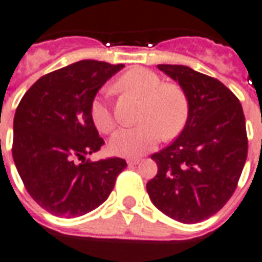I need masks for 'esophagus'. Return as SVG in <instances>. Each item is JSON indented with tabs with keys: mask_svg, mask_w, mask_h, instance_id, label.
Wrapping results in <instances>:
<instances>
[{
	"mask_svg": "<svg viewBox=\"0 0 262 262\" xmlns=\"http://www.w3.org/2000/svg\"><path fill=\"white\" fill-rule=\"evenodd\" d=\"M126 162L129 166H133V165H137V163H140V158H130V159H127Z\"/></svg>",
	"mask_w": 262,
	"mask_h": 262,
	"instance_id": "esophagus-1",
	"label": "esophagus"
}]
</instances>
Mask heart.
Instances as JSON below:
<instances>
[{"label":"heart","instance_id":"1","mask_svg":"<svg viewBox=\"0 0 262 262\" xmlns=\"http://www.w3.org/2000/svg\"><path fill=\"white\" fill-rule=\"evenodd\" d=\"M117 89L129 92L141 99L140 125L122 127L110 140V149L115 155L137 158L148 152L161 137H174L184 127L188 118V99L181 86L163 83L162 78L151 70L136 67L123 74L115 83ZM92 119L101 133L115 127V119L103 96L92 103Z\"/></svg>","mask_w":262,"mask_h":262}]
</instances>
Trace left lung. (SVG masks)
Returning a JSON list of instances; mask_svg holds the SVG:
<instances>
[{"mask_svg":"<svg viewBox=\"0 0 262 262\" xmlns=\"http://www.w3.org/2000/svg\"><path fill=\"white\" fill-rule=\"evenodd\" d=\"M157 67L185 92L188 118L179 137L151 157L158 173L147 192L170 219L195 224L215 214L236 189L247 158L242 104L215 78L187 66Z\"/></svg>","mask_w":262,"mask_h":262,"instance_id":"obj_1","label":"left lung"}]
</instances>
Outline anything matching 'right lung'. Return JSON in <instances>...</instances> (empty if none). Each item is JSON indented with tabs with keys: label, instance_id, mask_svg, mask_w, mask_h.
Returning <instances> with one entry per match:
<instances>
[{
	"label": "right lung",
	"instance_id": "right-lung-1",
	"mask_svg": "<svg viewBox=\"0 0 262 262\" xmlns=\"http://www.w3.org/2000/svg\"><path fill=\"white\" fill-rule=\"evenodd\" d=\"M123 64L97 60L43 75L26 92L13 119L12 155L30 196L57 217H79L107 201L122 158L85 161L104 140L92 119L97 92Z\"/></svg>",
	"mask_w": 262,
	"mask_h": 262
}]
</instances>
